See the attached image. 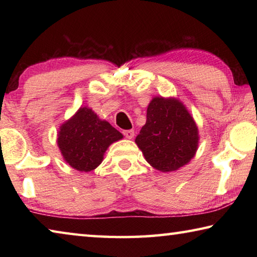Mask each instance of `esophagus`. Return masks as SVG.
<instances>
[{"label": "esophagus", "instance_id": "1", "mask_svg": "<svg viewBox=\"0 0 257 257\" xmlns=\"http://www.w3.org/2000/svg\"><path fill=\"white\" fill-rule=\"evenodd\" d=\"M122 134L124 135V137L128 138V139H133L134 136H135L134 130H123Z\"/></svg>", "mask_w": 257, "mask_h": 257}]
</instances>
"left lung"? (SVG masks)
<instances>
[{
    "label": "left lung",
    "instance_id": "obj_1",
    "mask_svg": "<svg viewBox=\"0 0 257 257\" xmlns=\"http://www.w3.org/2000/svg\"><path fill=\"white\" fill-rule=\"evenodd\" d=\"M135 143L151 167L161 172L177 171L196 154L198 127L180 99L155 96Z\"/></svg>",
    "mask_w": 257,
    "mask_h": 257
}]
</instances>
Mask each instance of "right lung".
<instances>
[{
  "label": "right lung",
  "mask_w": 257,
  "mask_h": 257,
  "mask_svg": "<svg viewBox=\"0 0 257 257\" xmlns=\"http://www.w3.org/2000/svg\"><path fill=\"white\" fill-rule=\"evenodd\" d=\"M123 138L92 108L81 106L60 125L58 147L63 160L75 170L89 172L102 163L108 146Z\"/></svg>",
  "instance_id": "right-lung-1"
}]
</instances>
